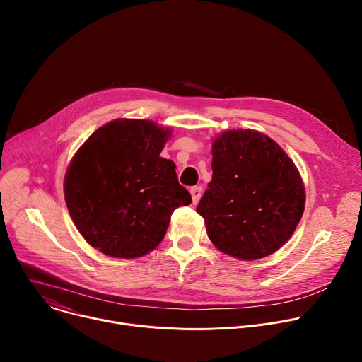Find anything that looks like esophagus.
<instances>
[{
  "mask_svg": "<svg viewBox=\"0 0 362 362\" xmlns=\"http://www.w3.org/2000/svg\"><path fill=\"white\" fill-rule=\"evenodd\" d=\"M190 194H192V199H193V203L196 204L199 200H200V196H202V187L200 186H194L190 189Z\"/></svg>",
  "mask_w": 362,
  "mask_h": 362,
  "instance_id": "obj_1",
  "label": "esophagus"
}]
</instances>
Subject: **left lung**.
<instances>
[{"mask_svg":"<svg viewBox=\"0 0 362 362\" xmlns=\"http://www.w3.org/2000/svg\"><path fill=\"white\" fill-rule=\"evenodd\" d=\"M212 180L197 204L212 243L242 261L288 242L305 208V187L288 154L267 134L238 129L212 144Z\"/></svg>","mask_w":362,"mask_h":362,"instance_id":"obj_1","label":"left lung"}]
</instances>
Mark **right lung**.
Returning a JSON list of instances; mask_svg holds the SVG:
<instances>
[{
  "mask_svg": "<svg viewBox=\"0 0 362 362\" xmlns=\"http://www.w3.org/2000/svg\"><path fill=\"white\" fill-rule=\"evenodd\" d=\"M169 129L117 119L77 150L64 179L70 216L83 238L113 257L143 256L166 235L179 206L192 203L176 166L160 158Z\"/></svg>",
  "mask_w": 362,
  "mask_h": 362,
  "instance_id": "add662e5",
  "label": "right lung"
}]
</instances>
